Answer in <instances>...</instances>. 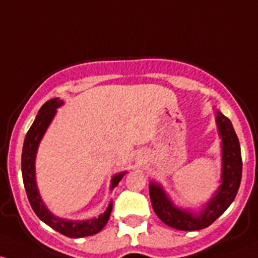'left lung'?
Wrapping results in <instances>:
<instances>
[{"instance_id": "left-lung-1", "label": "left lung", "mask_w": 258, "mask_h": 258, "mask_svg": "<svg viewBox=\"0 0 258 258\" xmlns=\"http://www.w3.org/2000/svg\"><path fill=\"white\" fill-rule=\"evenodd\" d=\"M216 124L221 137V185L199 214L176 208L161 185L150 181L149 192L154 211L159 219L170 227L182 231H195L208 227L226 211L237 195L242 176L240 143L230 119L219 110H216Z\"/></svg>"}]
</instances>
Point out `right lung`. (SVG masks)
<instances>
[{
	"mask_svg": "<svg viewBox=\"0 0 258 258\" xmlns=\"http://www.w3.org/2000/svg\"><path fill=\"white\" fill-rule=\"evenodd\" d=\"M60 105H63V100L58 99V98H53V99L44 103L41 107V109H39L38 114H37L36 119H34L30 130L27 132L22 149L23 184H25L26 192H27V198L32 209H33L37 216L44 224H47L53 230L58 231V232L67 236V237H86V236L95 235L99 231H102L103 227L107 225L110 216L111 208H113V203L110 201V204L108 205L104 214L99 215V216L94 217V219L82 220V221L60 219V217L54 216L46 208V205L43 204V200H42L41 195L38 192V187H37L36 182V165H34V161H36L37 149H38L39 143H41L47 128L49 126L50 121L53 120L55 113H57V108H59ZM124 174H125V171L119 172V174L114 175L111 177L110 188H113L119 184V181L124 176Z\"/></svg>",
	"mask_w": 258,
	"mask_h": 258,
	"instance_id": "1",
	"label": "right lung"
}]
</instances>
